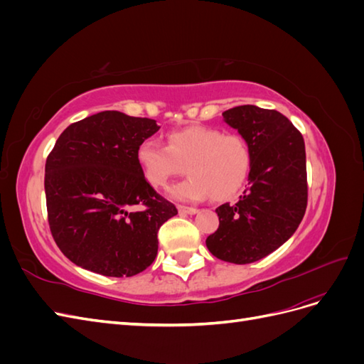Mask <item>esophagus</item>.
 Returning <instances> with one entry per match:
<instances>
[{"label":"esophagus","instance_id":"esophagus-1","mask_svg":"<svg viewBox=\"0 0 364 364\" xmlns=\"http://www.w3.org/2000/svg\"><path fill=\"white\" fill-rule=\"evenodd\" d=\"M178 211H179L181 214H190V215H193V214H197V213H199V209H197V208H193V206L178 205Z\"/></svg>","mask_w":364,"mask_h":364}]
</instances>
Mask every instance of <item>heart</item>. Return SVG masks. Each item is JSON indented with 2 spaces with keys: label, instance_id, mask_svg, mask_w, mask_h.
I'll return each instance as SVG.
<instances>
[{
  "label": "heart",
  "instance_id": "1",
  "mask_svg": "<svg viewBox=\"0 0 364 364\" xmlns=\"http://www.w3.org/2000/svg\"><path fill=\"white\" fill-rule=\"evenodd\" d=\"M136 162L142 178L153 188H164L183 171L190 178L173 186L171 194L181 200H215L235 196L246 183L252 168V150L240 135L194 124L167 135V146L144 139L136 147Z\"/></svg>",
  "mask_w": 364,
  "mask_h": 364
}]
</instances>
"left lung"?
I'll return each instance as SVG.
<instances>
[{"instance_id": "1", "label": "left lung", "mask_w": 364, "mask_h": 364, "mask_svg": "<svg viewBox=\"0 0 364 364\" xmlns=\"http://www.w3.org/2000/svg\"><path fill=\"white\" fill-rule=\"evenodd\" d=\"M252 150L249 185L234 203L220 205L218 229L206 247L226 262H255L277 250L302 222L306 161L302 134L274 109L245 105L223 112Z\"/></svg>"}]
</instances>
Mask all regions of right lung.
<instances>
[{
  "label": "right lung",
  "mask_w": 364,
  "mask_h": 364,
  "mask_svg": "<svg viewBox=\"0 0 364 364\" xmlns=\"http://www.w3.org/2000/svg\"><path fill=\"white\" fill-rule=\"evenodd\" d=\"M155 119L105 111L70 124L46 162L51 235L75 266L105 277H134L158 255V230L178 214L136 162ZM141 205V210L133 208Z\"/></svg>",
  "instance_id": "1"
}]
</instances>
